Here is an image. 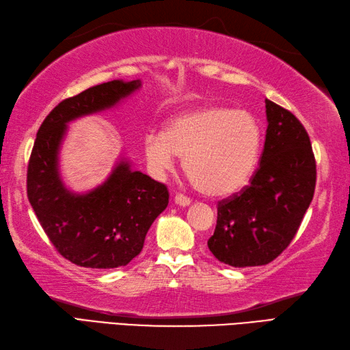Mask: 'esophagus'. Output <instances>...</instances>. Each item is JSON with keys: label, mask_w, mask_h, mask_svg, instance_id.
<instances>
[{"label": "esophagus", "mask_w": 350, "mask_h": 350, "mask_svg": "<svg viewBox=\"0 0 350 350\" xmlns=\"http://www.w3.org/2000/svg\"><path fill=\"white\" fill-rule=\"evenodd\" d=\"M174 202H175V205H178V206H183V208H185V206H189V205H190V199H189V198H185V196H183V195H176V196L174 198Z\"/></svg>", "instance_id": "1"}]
</instances>
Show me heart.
Segmentation results:
<instances>
[{
    "label": "heart",
    "instance_id": "1",
    "mask_svg": "<svg viewBox=\"0 0 350 350\" xmlns=\"http://www.w3.org/2000/svg\"><path fill=\"white\" fill-rule=\"evenodd\" d=\"M262 131L254 116L226 107H200L174 116L163 133L145 137L150 172L163 178L183 159V167L206 196L235 195L258 165Z\"/></svg>",
    "mask_w": 350,
    "mask_h": 350
}]
</instances>
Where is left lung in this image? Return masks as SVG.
Listing matches in <instances>:
<instances>
[{
    "mask_svg": "<svg viewBox=\"0 0 350 350\" xmlns=\"http://www.w3.org/2000/svg\"><path fill=\"white\" fill-rule=\"evenodd\" d=\"M267 135L260 165L239 195L219 202L208 239L215 259L235 268L274 260L291 244L316 185V163L297 116L265 98Z\"/></svg>",
    "mask_w": 350,
    "mask_h": 350,
    "instance_id": "1",
    "label": "left lung"
}]
</instances>
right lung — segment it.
<instances>
[{
  "label": "right lung",
  "instance_id": "add662e5",
  "mask_svg": "<svg viewBox=\"0 0 350 350\" xmlns=\"http://www.w3.org/2000/svg\"><path fill=\"white\" fill-rule=\"evenodd\" d=\"M141 87V79L96 85L53 107L37 131L27 175L29 204L57 250L79 267H126L142 252L146 232L169 204L166 185L135 170L124 155L90 190L73 191L61 174L68 124L113 109Z\"/></svg>",
  "mask_w": 350,
  "mask_h": 350
}]
</instances>
